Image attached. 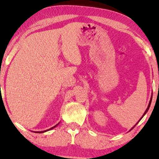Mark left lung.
<instances>
[{
	"label": "left lung",
	"instance_id": "obj_1",
	"mask_svg": "<svg viewBox=\"0 0 159 159\" xmlns=\"http://www.w3.org/2000/svg\"><path fill=\"white\" fill-rule=\"evenodd\" d=\"M152 96H153V95H152ZM151 101H152V97H151V101H150L149 105H148V106L147 109H146V110H145V113H144V114H143V116H144V115H145V114H146V113H147V111H148V109H149V108H150V106H151ZM142 118H143V117H142ZM142 118H141V119H142ZM141 119H140V120H141ZM140 120H139V121H140ZM138 123H137V124H138ZM137 124H136V125H137Z\"/></svg>",
	"mask_w": 159,
	"mask_h": 159
}]
</instances>
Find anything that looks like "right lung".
<instances>
[{
    "mask_svg": "<svg viewBox=\"0 0 159 159\" xmlns=\"http://www.w3.org/2000/svg\"><path fill=\"white\" fill-rule=\"evenodd\" d=\"M58 125H56V126H54V127H51V129H47V130H45V131H41V132H40V133H42V132H46V131H48V130H50V129H53V128H54V127H56V126H57Z\"/></svg>",
    "mask_w": 159,
    "mask_h": 159,
    "instance_id": "right-lung-1",
    "label": "right lung"
}]
</instances>
